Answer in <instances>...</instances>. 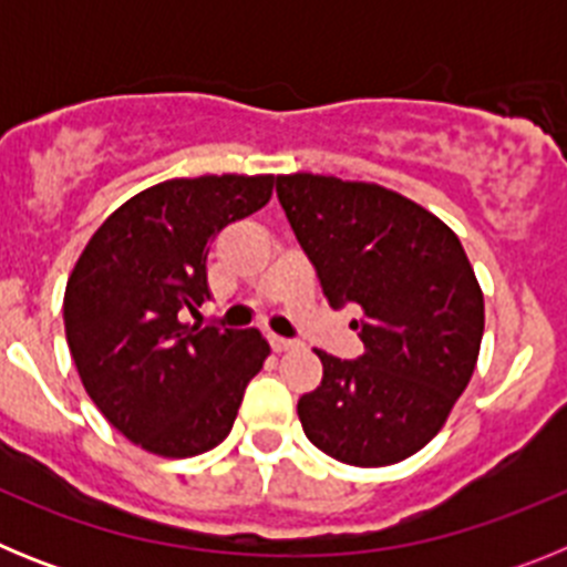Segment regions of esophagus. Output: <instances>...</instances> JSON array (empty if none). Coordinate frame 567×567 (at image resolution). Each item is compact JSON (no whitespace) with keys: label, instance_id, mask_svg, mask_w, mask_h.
Returning <instances> with one entry per match:
<instances>
[{"label":"esophagus","instance_id":"obj_1","mask_svg":"<svg viewBox=\"0 0 567 567\" xmlns=\"http://www.w3.org/2000/svg\"><path fill=\"white\" fill-rule=\"evenodd\" d=\"M269 346H272L275 352H289L295 346V340L289 338H280V334H269Z\"/></svg>","mask_w":567,"mask_h":567}]
</instances>
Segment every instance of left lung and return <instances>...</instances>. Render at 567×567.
I'll list each match as a JSON object with an SVG mask.
<instances>
[{
	"label": "left lung",
	"mask_w": 567,
	"mask_h": 567,
	"mask_svg": "<svg viewBox=\"0 0 567 567\" xmlns=\"http://www.w3.org/2000/svg\"><path fill=\"white\" fill-rule=\"evenodd\" d=\"M278 202L334 309L354 303L363 354L318 352L323 380L298 400L320 452L392 465L443 429L485 327L483 292L457 235L392 189L334 175H278Z\"/></svg>",
	"instance_id": "obj_1"
}]
</instances>
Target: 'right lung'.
<instances>
[{
    "label": "right lung",
    "mask_w": 567,
    "mask_h": 567,
    "mask_svg": "<svg viewBox=\"0 0 567 567\" xmlns=\"http://www.w3.org/2000/svg\"><path fill=\"white\" fill-rule=\"evenodd\" d=\"M275 175L155 184L110 215L64 289V334L90 400L130 443L195 457L229 434L269 343L258 329L189 327L209 298V244L258 213Z\"/></svg>",
    "instance_id": "1"
}]
</instances>
